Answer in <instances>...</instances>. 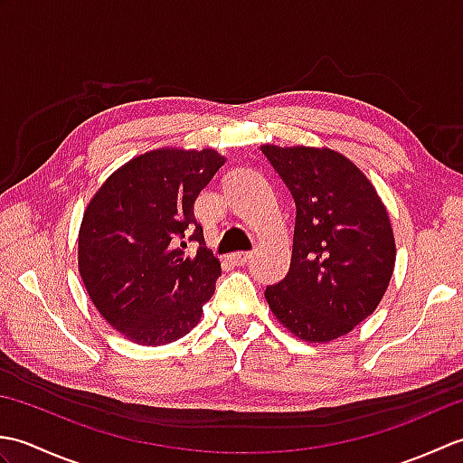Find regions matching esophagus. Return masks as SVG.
I'll return each mask as SVG.
<instances>
[{
    "label": "esophagus",
    "instance_id": "1",
    "mask_svg": "<svg viewBox=\"0 0 463 463\" xmlns=\"http://www.w3.org/2000/svg\"><path fill=\"white\" fill-rule=\"evenodd\" d=\"M252 259V252H234L231 254V262L237 264V267H242V264H247Z\"/></svg>",
    "mask_w": 463,
    "mask_h": 463
}]
</instances>
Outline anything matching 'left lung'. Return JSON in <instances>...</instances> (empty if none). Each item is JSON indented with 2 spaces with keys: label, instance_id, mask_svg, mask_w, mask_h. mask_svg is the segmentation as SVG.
I'll return each instance as SVG.
<instances>
[{
  "label": "left lung",
  "instance_id": "8db88e82",
  "mask_svg": "<svg viewBox=\"0 0 463 463\" xmlns=\"http://www.w3.org/2000/svg\"><path fill=\"white\" fill-rule=\"evenodd\" d=\"M260 151L297 204L288 274L264 297L294 336L336 340L376 310L394 272L386 206L366 175L336 151L277 145Z\"/></svg>",
  "mask_w": 463,
  "mask_h": 463
}]
</instances>
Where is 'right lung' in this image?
Returning a JSON list of instances; mask_svg holds the SVG:
<instances>
[{
  "label": "right lung",
  "mask_w": 463,
  "mask_h": 463,
  "mask_svg": "<svg viewBox=\"0 0 463 463\" xmlns=\"http://www.w3.org/2000/svg\"><path fill=\"white\" fill-rule=\"evenodd\" d=\"M224 165L214 149H156L117 169L87 204L80 274L95 308L127 340L183 338L214 294L221 262L204 249L194 201ZM199 241L186 258L185 241Z\"/></svg>",
  "instance_id": "right-lung-1"
}]
</instances>
